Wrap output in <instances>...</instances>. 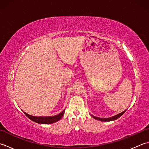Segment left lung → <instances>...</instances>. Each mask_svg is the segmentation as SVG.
<instances>
[{
    "instance_id": "left-lung-1",
    "label": "left lung",
    "mask_w": 149,
    "mask_h": 149,
    "mask_svg": "<svg viewBox=\"0 0 149 149\" xmlns=\"http://www.w3.org/2000/svg\"><path fill=\"white\" fill-rule=\"evenodd\" d=\"M126 110H125V111L121 112L120 113H118V114L114 116H112V117H110V118H97V117H95V116H92V117L93 118H94L95 119H97V120L99 121H113V120H116V119H118L119 117H121V116L123 114V113L125 112Z\"/></svg>"
}]
</instances>
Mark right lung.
I'll use <instances>...</instances> for the list:
<instances>
[{
	"label": "right lung",
	"mask_w": 149,
	"mask_h": 149,
	"mask_svg": "<svg viewBox=\"0 0 149 149\" xmlns=\"http://www.w3.org/2000/svg\"><path fill=\"white\" fill-rule=\"evenodd\" d=\"M65 109L64 110L63 112H61V113H59V114H57L56 116H46V117H43V116H42V117L41 116H40V117H36V116L29 115L27 113H26L24 112V113L29 119H31V121L36 122V123H39V124H52L60 120L61 118L63 116L64 113H65Z\"/></svg>",
	"instance_id": "1"
}]
</instances>
